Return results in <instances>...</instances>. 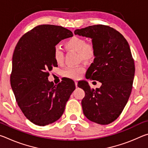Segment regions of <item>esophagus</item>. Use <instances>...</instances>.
<instances>
[{
  "instance_id": "esophagus-1",
  "label": "esophagus",
  "mask_w": 148,
  "mask_h": 148,
  "mask_svg": "<svg viewBox=\"0 0 148 148\" xmlns=\"http://www.w3.org/2000/svg\"><path fill=\"white\" fill-rule=\"evenodd\" d=\"M75 86L77 87V81H75Z\"/></svg>"
}]
</instances>
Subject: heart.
<instances>
[{
    "label": "heart",
    "mask_w": 148,
    "mask_h": 148,
    "mask_svg": "<svg viewBox=\"0 0 148 148\" xmlns=\"http://www.w3.org/2000/svg\"><path fill=\"white\" fill-rule=\"evenodd\" d=\"M64 46L69 50L78 52L80 59L86 61H89L95 57V47L92 43H87L84 38L78 36H73L65 42ZM53 56L57 64H61L64 62V54L62 49L57 46L54 47ZM86 71L84 64L76 66H69L62 72V76L71 79H77Z\"/></svg>",
    "instance_id": "heart-1"
}]
</instances>
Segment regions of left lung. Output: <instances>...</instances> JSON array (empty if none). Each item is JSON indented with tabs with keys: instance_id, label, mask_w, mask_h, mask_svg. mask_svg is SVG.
I'll return each mask as SVG.
<instances>
[{
	"instance_id": "obj_1",
	"label": "left lung",
	"mask_w": 148,
	"mask_h": 148,
	"mask_svg": "<svg viewBox=\"0 0 148 148\" xmlns=\"http://www.w3.org/2000/svg\"><path fill=\"white\" fill-rule=\"evenodd\" d=\"M74 34L92 39L95 57L86 77L102 83L95 90L86 81L78 82L85 91L83 112L90 121L110 124L121 114L131 93L135 67L129 45L119 32L104 25L76 29Z\"/></svg>"
}]
</instances>
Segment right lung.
<instances>
[{
    "instance_id": "right-lung-1",
    "label": "right lung",
    "mask_w": 148,
    "mask_h": 148,
    "mask_svg": "<svg viewBox=\"0 0 148 148\" xmlns=\"http://www.w3.org/2000/svg\"><path fill=\"white\" fill-rule=\"evenodd\" d=\"M72 32L61 26L41 25L22 36L15 47L10 75L17 103L27 119L39 126L51 124L63 114L74 91V82L54 85L48 81L49 71L57 66L53 51Z\"/></svg>"
}]
</instances>
